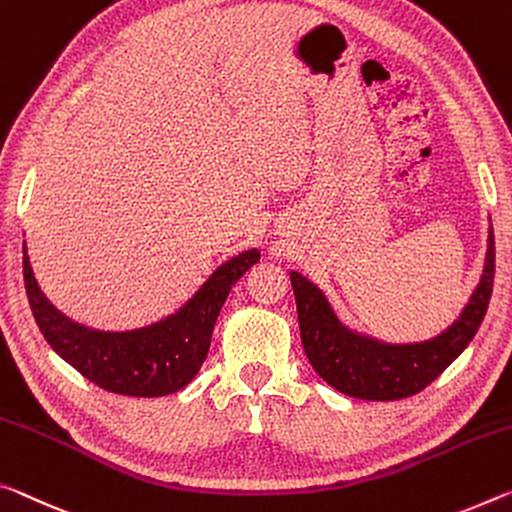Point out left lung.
<instances>
[{
    "instance_id": "left-lung-1",
    "label": "left lung",
    "mask_w": 512,
    "mask_h": 512,
    "mask_svg": "<svg viewBox=\"0 0 512 512\" xmlns=\"http://www.w3.org/2000/svg\"><path fill=\"white\" fill-rule=\"evenodd\" d=\"M492 282L494 234L490 225L483 275L458 319L426 342L387 344L344 326L326 294L305 275L291 271L300 339L307 360L330 387L364 401L408 399L431 385L474 339L488 312Z\"/></svg>"
}]
</instances>
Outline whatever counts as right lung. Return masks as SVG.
Wrapping results in <instances>:
<instances>
[{
  "mask_svg": "<svg viewBox=\"0 0 512 512\" xmlns=\"http://www.w3.org/2000/svg\"><path fill=\"white\" fill-rule=\"evenodd\" d=\"M22 253L24 289L47 344L97 387L143 399L180 392L196 378L227 294L259 262L257 248L239 253L218 266L175 314L139 330L104 332L56 310L34 278L27 243H22Z\"/></svg>",
  "mask_w": 512,
  "mask_h": 512,
  "instance_id": "right-lung-1",
  "label": "right lung"
}]
</instances>
